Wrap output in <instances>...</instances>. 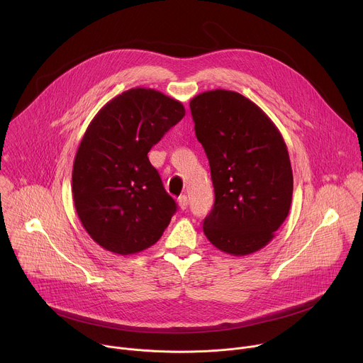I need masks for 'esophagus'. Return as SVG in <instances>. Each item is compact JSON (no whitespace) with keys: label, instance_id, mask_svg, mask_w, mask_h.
<instances>
[{"label":"esophagus","instance_id":"1","mask_svg":"<svg viewBox=\"0 0 363 363\" xmlns=\"http://www.w3.org/2000/svg\"><path fill=\"white\" fill-rule=\"evenodd\" d=\"M178 205H179L181 210H186V206H188V196H186V195H181V196L178 198Z\"/></svg>","mask_w":363,"mask_h":363}]
</instances>
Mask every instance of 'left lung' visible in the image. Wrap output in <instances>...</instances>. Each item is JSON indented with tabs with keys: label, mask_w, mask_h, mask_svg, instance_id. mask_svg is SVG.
<instances>
[{
	"label": "left lung",
	"mask_w": 363,
	"mask_h": 363,
	"mask_svg": "<svg viewBox=\"0 0 363 363\" xmlns=\"http://www.w3.org/2000/svg\"><path fill=\"white\" fill-rule=\"evenodd\" d=\"M189 106L216 192L203 220L205 237L237 257L262 250L287 218L293 196V171L280 130L237 91H203Z\"/></svg>",
	"instance_id": "8db88e82"
}]
</instances>
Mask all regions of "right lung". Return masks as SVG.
Listing matches in <instances>:
<instances>
[{"label":"right lung","mask_w":363,"mask_h":363,"mask_svg":"<svg viewBox=\"0 0 363 363\" xmlns=\"http://www.w3.org/2000/svg\"><path fill=\"white\" fill-rule=\"evenodd\" d=\"M185 116L179 100L135 87L113 97L87 126L76 152L72 189L87 234L129 255L157 242L177 211L147 152Z\"/></svg>","instance_id":"obj_1"}]
</instances>
